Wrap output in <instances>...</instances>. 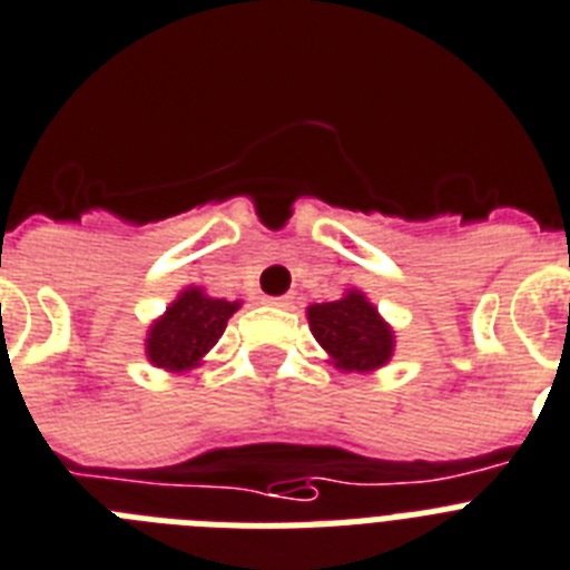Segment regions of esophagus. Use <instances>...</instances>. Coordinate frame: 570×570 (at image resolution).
Wrapping results in <instances>:
<instances>
[{"mask_svg":"<svg viewBox=\"0 0 570 570\" xmlns=\"http://www.w3.org/2000/svg\"><path fill=\"white\" fill-rule=\"evenodd\" d=\"M291 303H294L291 296H271L267 299V305H274V308H291Z\"/></svg>","mask_w":570,"mask_h":570,"instance_id":"esophagus-1","label":"esophagus"}]
</instances>
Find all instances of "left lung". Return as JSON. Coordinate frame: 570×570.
Listing matches in <instances>:
<instances>
[{
    "label": "left lung",
    "instance_id": "obj_1",
    "mask_svg": "<svg viewBox=\"0 0 570 570\" xmlns=\"http://www.w3.org/2000/svg\"><path fill=\"white\" fill-rule=\"evenodd\" d=\"M311 334L343 372H374L395 352V334L360 291L308 308Z\"/></svg>",
    "mask_w": 570,
    "mask_h": 570
}]
</instances>
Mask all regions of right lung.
Instances as JSON below:
<instances>
[{"label":"right lung","instance_id":"add662e5","mask_svg":"<svg viewBox=\"0 0 570 570\" xmlns=\"http://www.w3.org/2000/svg\"><path fill=\"white\" fill-rule=\"evenodd\" d=\"M238 311V303L213 299L202 288H187L178 294L164 317L155 320L146 334V357L167 372H187L198 366L218 337L225 334L227 320Z\"/></svg>","mask_w":570,"mask_h":570}]
</instances>
